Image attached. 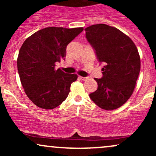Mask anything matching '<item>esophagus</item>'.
<instances>
[{"mask_svg": "<svg viewBox=\"0 0 156 156\" xmlns=\"http://www.w3.org/2000/svg\"><path fill=\"white\" fill-rule=\"evenodd\" d=\"M79 78L81 79L82 80H86L88 79V78H87V77H83V76H79Z\"/></svg>", "mask_w": 156, "mask_h": 156, "instance_id": "obj_1", "label": "esophagus"}]
</instances>
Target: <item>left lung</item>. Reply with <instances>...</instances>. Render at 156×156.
<instances>
[{"label": "left lung", "mask_w": 156, "mask_h": 156, "mask_svg": "<svg viewBox=\"0 0 156 156\" xmlns=\"http://www.w3.org/2000/svg\"><path fill=\"white\" fill-rule=\"evenodd\" d=\"M85 31L98 61L105 65L102 68L103 77L94 78L98 89L89 97L102 109L119 108L133 94L140 72L136 46L128 36L108 25H93Z\"/></svg>", "instance_id": "1"}]
</instances>
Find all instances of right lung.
I'll list each match as a JSON object with an SVG mask.
<instances>
[{"mask_svg": "<svg viewBox=\"0 0 156 156\" xmlns=\"http://www.w3.org/2000/svg\"><path fill=\"white\" fill-rule=\"evenodd\" d=\"M83 28L48 27L27 38L20 49L17 69L26 95L43 109L56 108L66 100L78 78L65 73L55 64L65 59L66 48Z\"/></svg>", "mask_w": 156, "mask_h": 156, "instance_id": "right-lung-1", "label": "right lung"}]
</instances>
